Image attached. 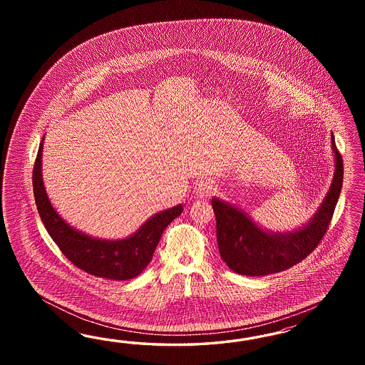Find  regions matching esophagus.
Segmentation results:
<instances>
[{
    "label": "esophagus",
    "instance_id": "34e87169",
    "mask_svg": "<svg viewBox=\"0 0 365 365\" xmlns=\"http://www.w3.org/2000/svg\"><path fill=\"white\" fill-rule=\"evenodd\" d=\"M194 192L199 198H209V197H211V194L214 192V185H212V182L207 180V179L200 180L194 188Z\"/></svg>",
    "mask_w": 365,
    "mask_h": 365
}]
</instances>
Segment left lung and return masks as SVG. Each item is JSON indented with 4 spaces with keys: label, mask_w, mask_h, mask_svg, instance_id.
I'll use <instances>...</instances> for the list:
<instances>
[{
    "label": "left lung",
    "mask_w": 365,
    "mask_h": 365,
    "mask_svg": "<svg viewBox=\"0 0 365 365\" xmlns=\"http://www.w3.org/2000/svg\"><path fill=\"white\" fill-rule=\"evenodd\" d=\"M331 148L336 168L331 188L314 217L299 230L279 234L265 232L242 211L212 198L220 255L232 272L252 277L284 272L305 259L317 247L329 227L343 187V158L333 133Z\"/></svg>",
    "instance_id": "1"
}]
</instances>
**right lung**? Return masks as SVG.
Wrapping results in <instances>:
<instances>
[{
    "label": "right lung",
    "instance_id": "1",
    "mask_svg": "<svg viewBox=\"0 0 365 365\" xmlns=\"http://www.w3.org/2000/svg\"><path fill=\"white\" fill-rule=\"evenodd\" d=\"M41 153L43 142L34 160L32 179L34 200L46 232L61 253L73 265L92 276L119 281L139 276L153 259L165 229L182 214V205L155 214L138 232L125 240L106 241L92 238L71 227L51 205L41 177Z\"/></svg>",
    "mask_w": 365,
    "mask_h": 365
}]
</instances>
